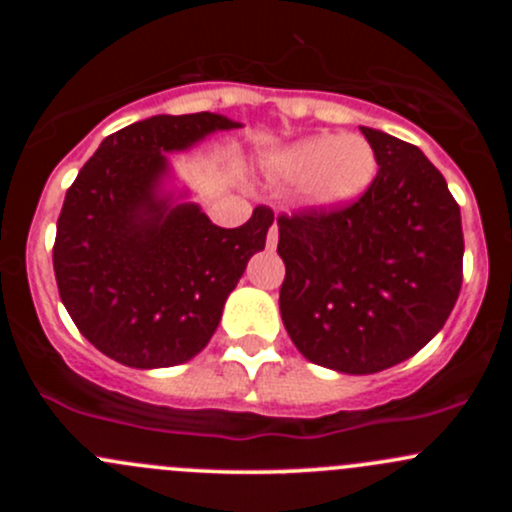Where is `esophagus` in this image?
<instances>
[{"label": "esophagus", "mask_w": 512, "mask_h": 512, "mask_svg": "<svg viewBox=\"0 0 512 512\" xmlns=\"http://www.w3.org/2000/svg\"><path fill=\"white\" fill-rule=\"evenodd\" d=\"M277 247V223L270 227V232H267V250H275Z\"/></svg>", "instance_id": "esophagus-1"}]
</instances>
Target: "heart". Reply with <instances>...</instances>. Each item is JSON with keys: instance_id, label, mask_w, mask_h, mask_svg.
<instances>
[{"instance_id": "1", "label": "heart", "mask_w": 512, "mask_h": 512, "mask_svg": "<svg viewBox=\"0 0 512 512\" xmlns=\"http://www.w3.org/2000/svg\"><path fill=\"white\" fill-rule=\"evenodd\" d=\"M277 183L299 185V200L314 210H334L359 198L376 175L374 148L361 136H309L267 158Z\"/></svg>"}]
</instances>
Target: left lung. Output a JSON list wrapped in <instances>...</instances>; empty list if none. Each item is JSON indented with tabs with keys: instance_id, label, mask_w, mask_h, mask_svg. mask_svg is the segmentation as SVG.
Returning a JSON list of instances; mask_svg holds the SVG:
<instances>
[{
	"instance_id": "obj_1",
	"label": "left lung",
	"mask_w": 512,
	"mask_h": 512,
	"mask_svg": "<svg viewBox=\"0 0 512 512\" xmlns=\"http://www.w3.org/2000/svg\"><path fill=\"white\" fill-rule=\"evenodd\" d=\"M379 173L334 213L277 218L282 322L304 359L376 374L426 347L463 282L461 208L416 146L361 126Z\"/></svg>"
}]
</instances>
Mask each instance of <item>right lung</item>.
I'll return each instance as SVG.
<instances>
[{
    "instance_id": "add662e5",
    "label": "right lung",
    "mask_w": 512,
    "mask_h": 512,
    "mask_svg": "<svg viewBox=\"0 0 512 512\" xmlns=\"http://www.w3.org/2000/svg\"><path fill=\"white\" fill-rule=\"evenodd\" d=\"M242 128L220 113L151 116L103 138L66 190L54 272L79 332L118 364L163 369L190 361L218 329L227 294L265 250L270 208L218 227L173 180L165 153Z\"/></svg>"
}]
</instances>
